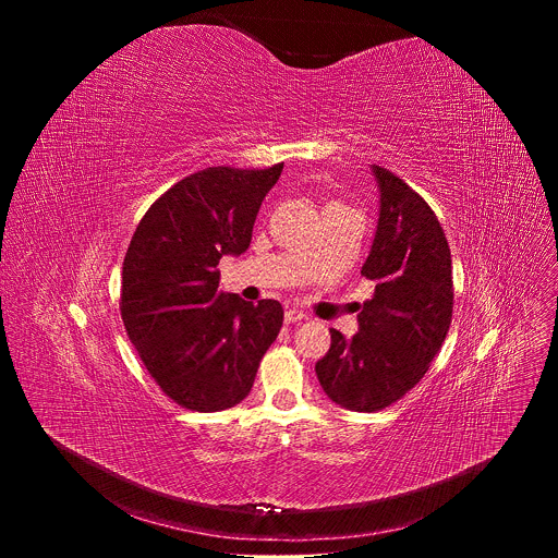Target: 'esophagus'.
<instances>
[{
    "instance_id": "34e87169",
    "label": "esophagus",
    "mask_w": 558,
    "mask_h": 558,
    "mask_svg": "<svg viewBox=\"0 0 558 558\" xmlns=\"http://www.w3.org/2000/svg\"><path fill=\"white\" fill-rule=\"evenodd\" d=\"M302 320H306V315L302 311H298V308L284 311V323L287 325H295V323H302Z\"/></svg>"
}]
</instances>
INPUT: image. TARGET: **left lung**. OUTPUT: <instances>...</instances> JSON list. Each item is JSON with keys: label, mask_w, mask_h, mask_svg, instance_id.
Masks as SVG:
<instances>
[{"label": "left lung", "mask_w": 558, "mask_h": 558, "mask_svg": "<svg viewBox=\"0 0 558 558\" xmlns=\"http://www.w3.org/2000/svg\"><path fill=\"white\" fill-rule=\"evenodd\" d=\"M379 220L362 276L373 298L360 306V331L347 340L331 329V347L315 364L331 400L375 413L395 404L426 375L452 320V260L430 205L400 177L373 166Z\"/></svg>", "instance_id": "left-lung-1"}]
</instances>
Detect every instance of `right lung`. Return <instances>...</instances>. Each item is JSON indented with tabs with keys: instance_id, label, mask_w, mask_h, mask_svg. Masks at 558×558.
Masks as SVG:
<instances>
[{
	"instance_id": "1",
	"label": "right lung",
	"mask_w": 558,
	"mask_h": 558,
	"mask_svg": "<svg viewBox=\"0 0 558 558\" xmlns=\"http://www.w3.org/2000/svg\"><path fill=\"white\" fill-rule=\"evenodd\" d=\"M207 168L158 196L141 218L121 282V320L143 366L179 407L216 413L250 395L282 327L278 300L218 291V263L250 250L258 209L280 179Z\"/></svg>"
}]
</instances>
